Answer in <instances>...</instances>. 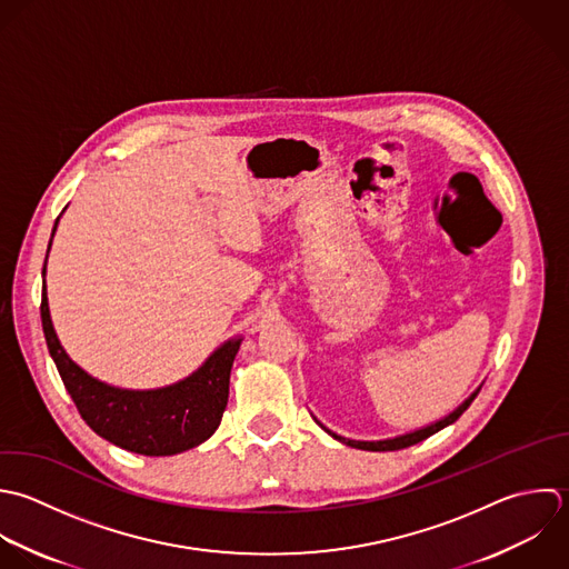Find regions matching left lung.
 <instances>
[{
	"label": "left lung",
	"mask_w": 569,
	"mask_h": 569,
	"mask_svg": "<svg viewBox=\"0 0 569 569\" xmlns=\"http://www.w3.org/2000/svg\"><path fill=\"white\" fill-rule=\"evenodd\" d=\"M479 390H481V386L457 408V410H452L448 417H443V419H439V421H435V423H430V426H426V428H419V430H412V432H406V435H399V437H392V439H383V441H355V439H346V437H341V435H337V432H332V430H328L323 423H319L317 419V423L332 437V439H337V441H341V443H346V446H350V448H357V450H368V452H392V450H403V448H410V446H415V443H421L423 439H428V437H432V435H437L439 430H443V428H448V426H452L468 408H470V403L477 399V395H479Z\"/></svg>",
	"instance_id": "1"
}]
</instances>
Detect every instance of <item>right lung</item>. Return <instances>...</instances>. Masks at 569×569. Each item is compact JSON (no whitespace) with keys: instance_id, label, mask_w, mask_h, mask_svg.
Masks as SVG:
<instances>
[{"instance_id":"1","label":"right lung","mask_w":569,"mask_h":569,"mask_svg":"<svg viewBox=\"0 0 569 569\" xmlns=\"http://www.w3.org/2000/svg\"><path fill=\"white\" fill-rule=\"evenodd\" d=\"M57 223L59 217L52 234ZM41 274V326L48 352L90 430L112 446L143 457L179 455L201 446L214 435L228 403L230 370L243 337L221 343L192 375L172 386L154 390L114 388L90 377L61 348L48 310L46 263Z\"/></svg>"}]
</instances>
